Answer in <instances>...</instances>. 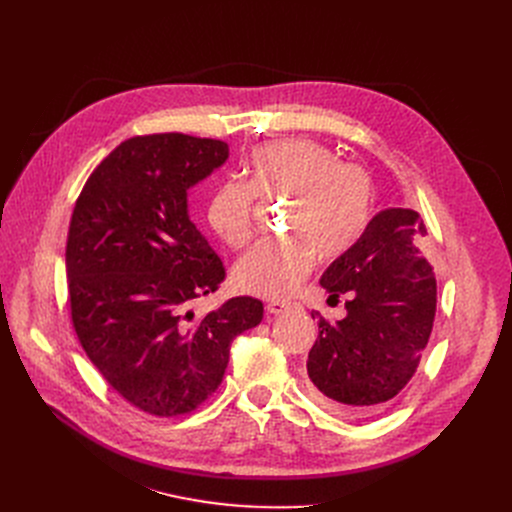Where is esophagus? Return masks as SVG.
<instances>
[{"mask_svg": "<svg viewBox=\"0 0 512 512\" xmlns=\"http://www.w3.org/2000/svg\"><path fill=\"white\" fill-rule=\"evenodd\" d=\"M294 305H290V303H280V301H272V303H267V313H272V315H280V313H286V311H290Z\"/></svg>", "mask_w": 512, "mask_h": 512, "instance_id": "obj_1", "label": "esophagus"}]
</instances>
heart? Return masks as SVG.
Returning <instances> with one entry per match:
<instances>
[{
	"label": "heart",
	"mask_w": 512,
	"mask_h": 512,
	"mask_svg": "<svg viewBox=\"0 0 512 512\" xmlns=\"http://www.w3.org/2000/svg\"><path fill=\"white\" fill-rule=\"evenodd\" d=\"M245 172L249 184L228 180L209 203V224L226 245L240 249L255 232V195L290 199L292 238L263 240L234 267V284L263 299L286 301L301 288L319 257L346 251L365 230L373 182L357 166L315 141L292 139L257 147Z\"/></svg>",
	"instance_id": "b5f03b06"
}]
</instances>
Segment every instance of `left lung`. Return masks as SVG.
<instances>
[{
  "instance_id": "obj_1",
  "label": "left lung",
  "mask_w": 512,
  "mask_h": 512,
  "mask_svg": "<svg viewBox=\"0 0 512 512\" xmlns=\"http://www.w3.org/2000/svg\"><path fill=\"white\" fill-rule=\"evenodd\" d=\"M425 234L417 211L384 209L321 276L330 299L348 294L346 317L336 324L311 313L319 336L307 359L309 388L330 411L371 415L415 375L434 328L438 292L419 249Z\"/></svg>"
}]
</instances>
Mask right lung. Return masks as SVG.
Segmentation results:
<instances>
[{"label": "right lung", "instance_id": "1", "mask_svg": "<svg viewBox=\"0 0 512 512\" xmlns=\"http://www.w3.org/2000/svg\"><path fill=\"white\" fill-rule=\"evenodd\" d=\"M228 145L180 132L120 143L76 199L66 276L76 336L132 407L186 415L218 390L232 340L261 324L263 303L236 297L199 317L224 265L188 215V188Z\"/></svg>", "mask_w": 512, "mask_h": 512}]
</instances>
